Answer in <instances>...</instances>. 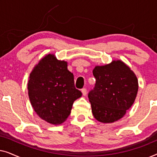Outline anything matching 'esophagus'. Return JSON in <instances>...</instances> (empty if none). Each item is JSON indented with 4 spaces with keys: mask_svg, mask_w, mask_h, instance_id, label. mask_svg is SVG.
<instances>
[{
    "mask_svg": "<svg viewBox=\"0 0 157 157\" xmlns=\"http://www.w3.org/2000/svg\"><path fill=\"white\" fill-rule=\"evenodd\" d=\"M81 93H82L83 96H86V94H87L86 89H81Z\"/></svg>",
    "mask_w": 157,
    "mask_h": 157,
    "instance_id": "34e87169",
    "label": "esophagus"
}]
</instances>
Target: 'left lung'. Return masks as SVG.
Masks as SVG:
<instances>
[{
    "mask_svg": "<svg viewBox=\"0 0 157 157\" xmlns=\"http://www.w3.org/2000/svg\"><path fill=\"white\" fill-rule=\"evenodd\" d=\"M94 89L89 92L94 117L99 122L110 124L121 119L134 104L139 89L134 72L121 60L96 66Z\"/></svg>",
    "mask_w": 157,
    "mask_h": 157,
    "instance_id": "8db88e82",
    "label": "left lung"
}]
</instances>
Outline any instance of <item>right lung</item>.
Returning a JSON list of instances; mask_svg holds the SVG:
<instances>
[{"label":"right lung","mask_w":157,"mask_h":157,"mask_svg":"<svg viewBox=\"0 0 157 157\" xmlns=\"http://www.w3.org/2000/svg\"><path fill=\"white\" fill-rule=\"evenodd\" d=\"M65 61L47 54L30 74L28 93L31 106L40 119L53 125L67 119L74 101L82 94L74 86V75Z\"/></svg>","instance_id":"add662e5"}]
</instances>
